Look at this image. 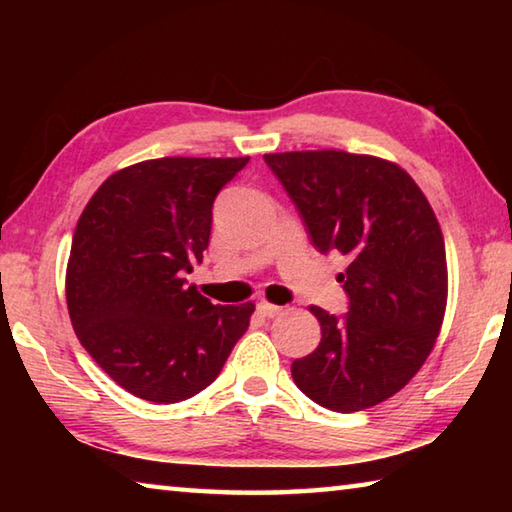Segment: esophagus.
Segmentation results:
<instances>
[{
    "instance_id": "1",
    "label": "esophagus",
    "mask_w": 512,
    "mask_h": 512,
    "mask_svg": "<svg viewBox=\"0 0 512 512\" xmlns=\"http://www.w3.org/2000/svg\"><path fill=\"white\" fill-rule=\"evenodd\" d=\"M282 311L284 309L280 305H271V302H259V305H257V314L264 316V318H275V316H280Z\"/></svg>"
}]
</instances>
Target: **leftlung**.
<instances>
[{"label":"left lung","instance_id":"obj_1","mask_svg":"<svg viewBox=\"0 0 512 512\" xmlns=\"http://www.w3.org/2000/svg\"><path fill=\"white\" fill-rule=\"evenodd\" d=\"M264 160L320 253L350 259L345 316L311 307L318 348L291 363L296 386L329 411H363L409 384L433 350L447 305L445 239L415 180L397 164L345 151Z\"/></svg>","mask_w":512,"mask_h":512}]
</instances>
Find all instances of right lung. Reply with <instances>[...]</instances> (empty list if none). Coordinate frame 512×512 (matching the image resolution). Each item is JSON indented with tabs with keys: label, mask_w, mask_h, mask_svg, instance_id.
I'll return each instance as SVG.
<instances>
[{
	"label": "right lung",
	"mask_w": 512,
	"mask_h": 512,
	"mask_svg": "<svg viewBox=\"0 0 512 512\" xmlns=\"http://www.w3.org/2000/svg\"><path fill=\"white\" fill-rule=\"evenodd\" d=\"M250 158H158L103 183L76 223L65 293L74 332L135 397L173 404L219 377L255 311L212 305L185 273L203 262L212 205Z\"/></svg>",
	"instance_id": "right-lung-1"
}]
</instances>
